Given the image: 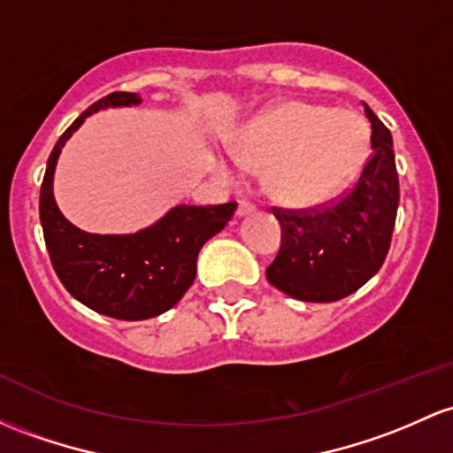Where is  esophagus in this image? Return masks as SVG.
<instances>
[{
  "label": "esophagus",
  "instance_id": "obj_1",
  "mask_svg": "<svg viewBox=\"0 0 453 453\" xmlns=\"http://www.w3.org/2000/svg\"><path fill=\"white\" fill-rule=\"evenodd\" d=\"M253 211H256V206H253L251 202H245V200H241V202H238V206H236V215H238V217L251 215Z\"/></svg>",
  "mask_w": 453,
  "mask_h": 453
}]
</instances>
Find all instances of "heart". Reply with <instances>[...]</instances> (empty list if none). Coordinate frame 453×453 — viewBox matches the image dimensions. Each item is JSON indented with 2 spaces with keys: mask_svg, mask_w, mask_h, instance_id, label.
Returning a JSON list of instances; mask_svg holds the SVG:
<instances>
[{
  "mask_svg": "<svg viewBox=\"0 0 453 453\" xmlns=\"http://www.w3.org/2000/svg\"><path fill=\"white\" fill-rule=\"evenodd\" d=\"M370 127L359 113L290 101L247 124L232 154L245 170H266L275 202L316 206L344 191L364 167Z\"/></svg>",
  "mask_w": 453,
  "mask_h": 453,
  "instance_id": "b5f03b06",
  "label": "heart"
}]
</instances>
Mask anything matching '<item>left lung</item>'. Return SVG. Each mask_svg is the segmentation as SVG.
I'll list each match as a JSON object with an SVG mask.
<instances>
[{
    "mask_svg": "<svg viewBox=\"0 0 453 453\" xmlns=\"http://www.w3.org/2000/svg\"><path fill=\"white\" fill-rule=\"evenodd\" d=\"M364 107L372 154L355 185L311 208H271L281 223V247L266 280L292 299H344L379 273L389 251L400 202L394 143L389 128Z\"/></svg>",
    "mask_w": 453,
    "mask_h": 453,
    "instance_id": "obj_1",
    "label": "left lung"
}]
</instances>
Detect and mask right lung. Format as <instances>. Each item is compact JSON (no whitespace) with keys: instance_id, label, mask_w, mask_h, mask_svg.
<instances>
[{"instance_id":"add662e5","label":"right lung","mask_w":453,"mask_h":453,"mask_svg":"<svg viewBox=\"0 0 453 453\" xmlns=\"http://www.w3.org/2000/svg\"><path fill=\"white\" fill-rule=\"evenodd\" d=\"M133 92H111L89 105L58 139L41 187L44 245L59 281L89 310L118 320H146L172 310L196 280L197 253L234 217L236 202L176 206L137 234L103 236L74 227L53 200V172L68 137L89 113L139 105Z\"/></svg>"}]
</instances>
